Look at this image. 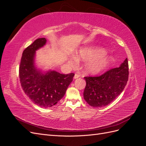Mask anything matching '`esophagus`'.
Returning <instances> with one entry per match:
<instances>
[{
	"instance_id": "esophagus-1",
	"label": "esophagus",
	"mask_w": 146,
	"mask_h": 146,
	"mask_svg": "<svg viewBox=\"0 0 146 146\" xmlns=\"http://www.w3.org/2000/svg\"><path fill=\"white\" fill-rule=\"evenodd\" d=\"M78 77H80V75H78V74H75V76H74V79H76V78H78Z\"/></svg>"
}]
</instances>
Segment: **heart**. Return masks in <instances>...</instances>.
<instances>
[{
	"instance_id": "b5f03b06",
	"label": "heart",
	"mask_w": 146,
	"mask_h": 146,
	"mask_svg": "<svg viewBox=\"0 0 146 146\" xmlns=\"http://www.w3.org/2000/svg\"><path fill=\"white\" fill-rule=\"evenodd\" d=\"M107 54V50L102 47H85L78 50L77 58L72 57L68 61L73 66L78 64V61H88L84 68L85 72L88 74H96L107 68L113 61L112 56H105Z\"/></svg>"
}]
</instances>
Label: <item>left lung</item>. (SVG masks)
I'll return each mask as SVG.
<instances>
[{
    "label": "left lung",
    "mask_w": 146,
    "mask_h": 146,
    "mask_svg": "<svg viewBox=\"0 0 146 146\" xmlns=\"http://www.w3.org/2000/svg\"><path fill=\"white\" fill-rule=\"evenodd\" d=\"M84 99L91 107H102L115 99L123 91L129 78L126 58L119 68L109 70L99 77H85Z\"/></svg>",
    "instance_id": "1"
}]
</instances>
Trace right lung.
Here are the masks:
<instances>
[{"instance_id":"right-lung-1","label":"right lung","mask_w":146,"mask_h":146,"mask_svg":"<svg viewBox=\"0 0 146 146\" xmlns=\"http://www.w3.org/2000/svg\"><path fill=\"white\" fill-rule=\"evenodd\" d=\"M45 38L36 39L24 50L19 66V78L25 94L42 108H50L63 98L74 74H62L55 70L44 72L35 64L36 51L46 45Z\"/></svg>"}]
</instances>
